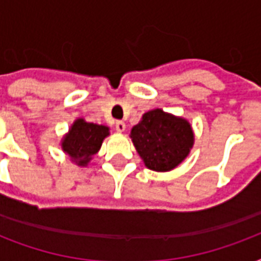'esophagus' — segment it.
<instances>
[{
    "label": "esophagus",
    "mask_w": 261,
    "mask_h": 261,
    "mask_svg": "<svg viewBox=\"0 0 261 261\" xmlns=\"http://www.w3.org/2000/svg\"><path fill=\"white\" fill-rule=\"evenodd\" d=\"M115 128H116V131H119V133H123V131L126 130V123L122 122V120H118V122L115 123Z\"/></svg>",
    "instance_id": "obj_1"
}]
</instances>
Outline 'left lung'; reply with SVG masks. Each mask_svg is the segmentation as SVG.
Listing matches in <instances>:
<instances>
[{
  "label": "left lung",
  "instance_id": "1",
  "mask_svg": "<svg viewBox=\"0 0 261 261\" xmlns=\"http://www.w3.org/2000/svg\"><path fill=\"white\" fill-rule=\"evenodd\" d=\"M135 150L150 171L169 172L190 155L195 135L191 123L161 108L147 111L131 128Z\"/></svg>",
  "mask_w": 261,
  "mask_h": 261
}]
</instances>
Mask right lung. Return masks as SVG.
<instances>
[{
	"instance_id": "right-lung-1",
	"label": "right lung",
	"mask_w": 261,
	"mask_h": 261,
	"mask_svg": "<svg viewBox=\"0 0 261 261\" xmlns=\"http://www.w3.org/2000/svg\"><path fill=\"white\" fill-rule=\"evenodd\" d=\"M110 135V127L89 123L85 119H75L69 131L61 139L63 153L79 167H88L90 160L97 154L102 141Z\"/></svg>"
}]
</instances>
